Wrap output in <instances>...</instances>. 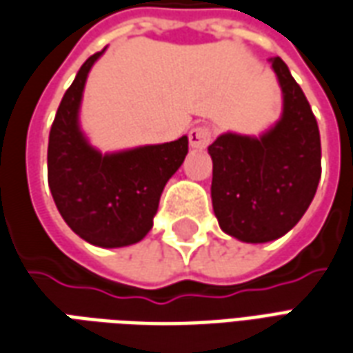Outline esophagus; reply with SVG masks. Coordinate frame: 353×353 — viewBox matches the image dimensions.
<instances>
[{
	"instance_id": "1",
	"label": "esophagus",
	"mask_w": 353,
	"mask_h": 353,
	"mask_svg": "<svg viewBox=\"0 0 353 353\" xmlns=\"http://www.w3.org/2000/svg\"><path fill=\"white\" fill-rule=\"evenodd\" d=\"M190 146L196 150H203L209 146V142L212 141V129L207 127V125H201V127H194L192 131L188 132Z\"/></svg>"
}]
</instances>
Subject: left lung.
Masks as SVG:
<instances>
[{
	"label": "left lung",
	"mask_w": 353,
	"mask_h": 353,
	"mask_svg": "<svg viewBox=\"0 0 353 353\" xmlns=\"http://www.w3.org/2000/svg\"><path fill=\"white\" fill-rule=\"evenodd\" d=\"M283 110L259 137L224 132L209 146L212 211L222 232L245 243L285 236L301 221L321 179L319 129L301 85L279 57L270 59Z\"/></svg>",
	"instance_id": "left-lung-1"
}]
</instances>
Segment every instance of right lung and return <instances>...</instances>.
Returning <instances> with one entry per match:
<instances>
[{
	"mask_svg": "<svg viewBox=\"0 0 353 353\" xmlns=\"http://www.w3.org/2000/svg\"><path fill=\"white\" fill-rule=\"evenodd\" d=\"M83 62L64 92L47 148L49 188L64 222L87 243L116 249L139 243L154 226L159 197L188 154V137L165 144L102 154L79 125L83 89L92 64Z\"/></svg>",
	"mask_w": 353,
	"mask_h": 353,
	"instance_id": "obj_1",
	"label": "right lung"
}]
</instances>
